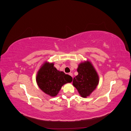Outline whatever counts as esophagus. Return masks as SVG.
Returning a JSON list of instances; mask_svg holds the SVG:
<instances>
[{
  "label": "esophagus",
  "instance_id": "esophagus-1",
  "mask_svg": "<svg viewBox=\"0 0 131 131\" xmlns=\"http://www.w3.org/2000/svg\"><path fill=\"white\" fill-rule=\"evenodd\" d=\"M69 75H70V76H71V77H73V74H72V73H69Z\"/></svg>",
  "mask_w": 131,
  "mask_h": 131
}]
</instances>
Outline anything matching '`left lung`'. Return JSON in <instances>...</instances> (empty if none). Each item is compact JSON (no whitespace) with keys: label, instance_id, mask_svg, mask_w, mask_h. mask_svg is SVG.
<instances>
[{"label":"left lung","instance_id":"left-lung-1","mask_svg":"<svg viewBox=\"0 0 131 131\" xmlns=\"http://www.w3.org/2000/svg\"><path fill=\"white\" fill-rule=\"evenodd\" d=\"M78 75L74 78L73 85L83 98L89 97L99 84L98 74L90 61L79 63L77 68Z\"/></svg>","mask_w":131,"mask_h":131}]
</instances>
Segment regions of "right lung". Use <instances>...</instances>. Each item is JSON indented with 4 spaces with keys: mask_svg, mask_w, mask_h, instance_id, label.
Returning a JSON list of instances; mask_svg holds the SVG:
<instances>
[{
    "mask_svg": "<svg viewBox=\"0 0 131 131\" xmlns=\"http://www.w3.org/2000/svg\"><path fill=\"white\" fill-rule=\"evenodd\" d=\"M73 78L62 71L58 70L53 63L45 62L38 71L36 81L39 88L51 97L58 94L62 87L72 81Z\"/></svg>",
    "mask_w": 131,
    "mask_h": 131,
    "instance_id": "obj_1",
    "label": "right lung"
}]
</instances>
